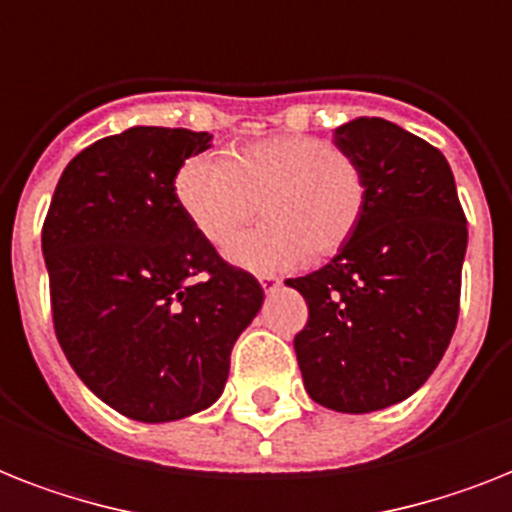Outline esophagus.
Returning <instances> with one entry per match:
<instances>
[{"label":"esophagus","instance_id":"obj_1","mask_svg":"<svg viewBox=\"0 0 512 512\" xmlns=\"http://www.w3.org/2000/svg\"><path fill=\"white\" fill-rule=\"evenodd\" d=\"M278 284H281V281H278V278H273V276L260 278V286H263L265 292H273V289H278Z\"/></svg>","mask_w":512,"mask_h":512}]
</instances>
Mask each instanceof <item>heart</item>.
I'll use <instances>...</instances> for the list:
<instances>
[{
    "label": "heart",
    "mask_w": 512,
    "mask_h": 512,
    "mask_svg": "<svg viewBox=\"0 0 512 512\" xmlns=\"http://www.w3.org/2000/svg\"><path fill=\"white\" fill-rule=\"evenodd\" d=\"M176 199L210 244H226L264 205L269 223L228 247V260L273 276L342 252L368 207L363 165L321 136L252 141L226 157L197 155L176 173Z\"/></svg>",
    "instance_id": "heart-1"
}]
</instances>
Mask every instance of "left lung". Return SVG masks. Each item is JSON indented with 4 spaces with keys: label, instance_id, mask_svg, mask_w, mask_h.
Here are the masks:
<instances>
[{
    "label": "left lung",
    "instance_id": "8db88e82",
    "mask_svg": "<svg viewBox=\"0 0 512 512\" xmlns=\"http://www.w3.org/2000/svg\"><path fill=\"white\" fill-rule=\"evenodd\" d=\"M334 141L363 165L368 207L331 263L286 281L310 313L294 352L318 405L371 413L421 389L450 347L468 226L429 141L384 118L350 120Z\"/></svg>",
    "mask_w": 512,
    "mask_h": 512
}]
</instances>
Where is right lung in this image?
I'll return each instance as SVG.
<instances>
[{"instance_id": "1", "label": "right lung", "mask_w": 512, "mask_h": 512, "mask_svg": "<svg viewBox=\"0 0 512 512\" xmlns=\"http://www.w3.org/2000/svg\"><path fill=\"white\" fill-rule=\"evenodd\" d=\"M213 136L136 126L78 152L41 228L54 334L83 384L126 418L213 405L263 286L186 218L176 173Z\"/></svg>"}]
</instances>
